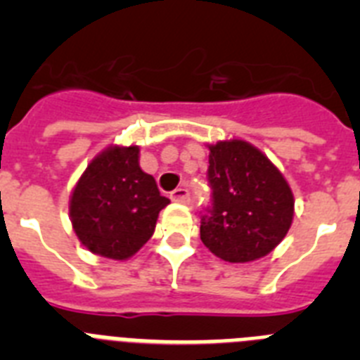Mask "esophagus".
<instances>
[{
  "label": "esophagus",
  "instance_id": "obj_1",
  "mask_svg": "<svg viewBox=\"0 0 360 360\" xmlns=\"http://www.w3.org/2000/svg\"><path fill=\"white\" fill-rule=\"evenodd\" d=\"M171 200L178 203H189L191 202V196H189V191L184 189V187H178L171 193Z\"/></svg>",
  "mask_w": 360,
  "mask_h": 360
}]
</instances>
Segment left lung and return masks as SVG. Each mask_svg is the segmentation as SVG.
I'll list each match as a JSON object with an SVG mask.
<instances>
[{
	"mask_svg": "<svg viewBox=\"0 0 360 360\" xmlns=\"http://www.w3.org/2000/svg\"><path fill=\"white\" fill-rule=\"evenodd\" d=\"M212 203L200 221V238L229 263L259 259L281 243L294 219V195L257 148L245 141L209 146Z\"/></svg>",
	"mask_w": 360,
	"mask_h": 360,
	"instance_id": "8db88e82",
	"label": "left lung"
}]
</instances>
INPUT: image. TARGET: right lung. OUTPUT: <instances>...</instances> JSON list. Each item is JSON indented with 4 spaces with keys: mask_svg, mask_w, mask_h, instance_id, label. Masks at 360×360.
<instances>
[{
    "mask_svg": "<svg viewBox=\"0 0 360 360\" xmlns=\"http://www.w3.org/2000/svg\"><path fill=\"white\" fill-rule=\"evenodd\" d=\"M139 146H110L88 164L70 196V219L90 252L128 259L144 247L169 203L139 165Z\"/></svg>",
    "mask_w": 360,
    "mask_h": 360,
    "instance_id": "right-lung-1",
    "label": "right lung"
}]
</instances>
